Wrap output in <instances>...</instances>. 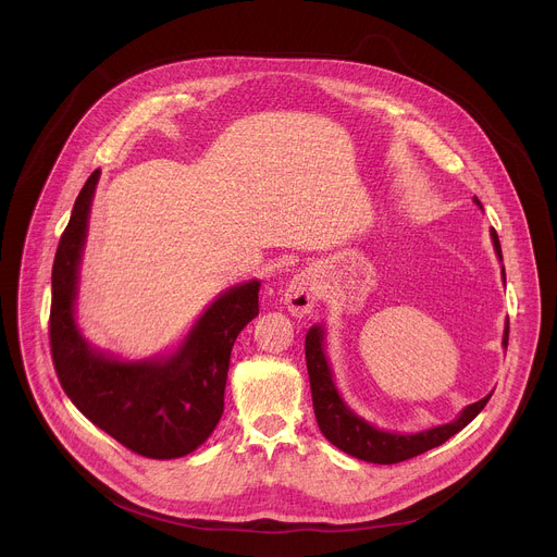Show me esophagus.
<instances>
[{"mask_svg": "<svg viewBox=\"0 0 557 557\" xmlns=\"http://www.w3.org/2000/svg\"><path fill=\"white\" fill-rule=\"evenodd\" d=\"M317 295H320V293H317L314 277L310 273L301 271L288 282V286L284 290V304L290 310V314L304 317L314 308Z\"/></svg>", "mask_w": 557, "mask_h": 557, "instance_id": "1", "label": "esophagus"}]
</instances>
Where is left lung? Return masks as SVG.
<instances>
[{
    "mask_svg": "<svg viewBox=\"0 0 557 557\" xmlns=\"http://www.w3.org/2000/svg\"><path fill=\"white\" fill-rule=\"evenodd\" d=\"M475 205L483 207L479 198H473ZM492 240L498 258L503 260L500 251V240L498 233L492 228ZM503 280H505V269H503ZM509 344V322L505 326V337L503 346L507 348ZM306 368H308V379H310V392H312V408L317 417V425H320L322 434L342 451L361 458L366 462H376V465H394L408 458H414L432 447L443 445L447 438L458 434L465 425H469L479 412L487 406L492 399V394H487L485 399L475 401L467 406L460 417L447 425H438L419 434H396V432H383L357 417L339 396L329 359L324 355V329L322 326H312L306 333Z\"/></svg>",
    "mask_w": 557,
    "mask_h": 557,
    "instance_id": "left-lung-1",
    "label": "left lung"
}]
</instances>
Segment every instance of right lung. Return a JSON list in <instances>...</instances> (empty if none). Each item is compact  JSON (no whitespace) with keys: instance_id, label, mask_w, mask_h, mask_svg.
Here are the masks:
<instances>
[{"instance_id":"add662e5","label":"right lung","mask_w":557,"mask_h":557,"mask_svg":"<svg viewBox=\"0 0 557 557\" xmlns=\"http://www.w3.org/2000/svg\"><path fill=\"white\" fill-rule=\"evenodd\" d=\"M101 172L78 191L52 264L50 350L59 383L86 419L145 458H181L200 447L224 410L231 348L258 317L260 282L222 293L183 346L163 359L119 361L97 352L74 322L78 264Z\"/></svg>"}]
</instances>
